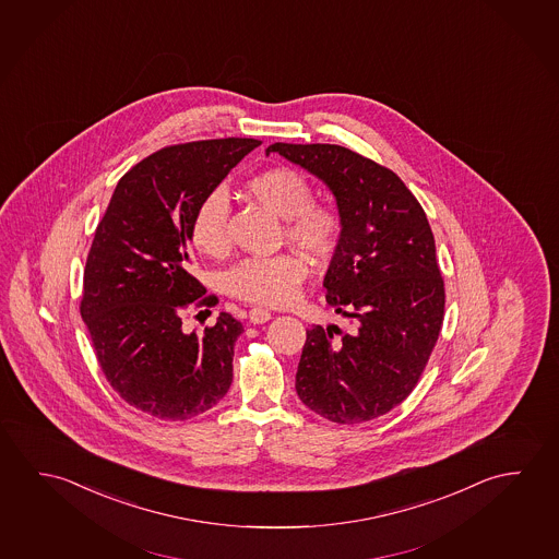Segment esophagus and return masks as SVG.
Instances as JSON below:
<instances>
[{
	"label": "esophagus",
	"instance_id": "1",
	"mask_svg": "<svg viewBox=\"0 0 559 559\" xmlns=\"http://www.w3.org/2000/svg\"><path fill=\"white\" fill-rule=\"evenodd\" d=\"M248 319H250L252 324H264V322L272 319V312L260 309V307H254L252 311L248 312Z\"/></svg>",
	"mask_w": 559,
	"mask_h": 559
}]
</instances>
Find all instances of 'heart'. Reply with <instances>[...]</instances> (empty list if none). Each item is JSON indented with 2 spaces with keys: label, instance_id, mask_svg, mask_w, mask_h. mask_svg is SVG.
<instances>
[{
  "label": "heart",
  "instance_id": "b5f03b06",
  "mask_svg": "<svg viewBox=\"0 0 559 559\" xmlns=\"http://www.w3.org/2000/svg\"><path fill=\"white\" fill-rule=\"evenodd\" d=\"M255 201L284 218L287 242L299 248L312 262H329L341 247L344 217L329 203L314 201L311 180L301 171L277 166L258 171L245 181ZM228 199L213 190L199 201L191 217L190 237L201 254L221 258L228 252ZM307 275L304 260L292 252L247 258L227 274L228 294L247 304L264 307L287 305Z\"/></svg>",
  "mask_w": 559,
  "mask_h": 559
}]
</instances>
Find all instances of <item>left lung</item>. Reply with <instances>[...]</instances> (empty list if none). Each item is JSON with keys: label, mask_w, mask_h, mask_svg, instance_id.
<instances>
[{"label": "left lung", "mask_w": 559, "mask_h": 559, "mask_svg": "<svg viewBox=\"0 0 559 559\" xmlns=\"http://www.w3.org/2000/svg\"><path fill=\"white\" fill-rule=\"evenodd\" d=\"M329 186L344 237L324 275L326 304L356 326L307 331L295 389L307 407L358 425L417 388L444 321V280L425 209L395 171L338 144L274 142L265 154Z\"/></svg>", "instance_id": "8db88e82"}]
</instances>
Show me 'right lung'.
<instances>
[{"label":"right lung","instance_id":"1","mask_svg":"<svg viewBox=\"0 0 559 559\" xmlns=\"http://www.w3.org/2000/svg\"><path fill=\"white\" fill-rule=\"evenodd\" d=\"M258 144L215 139L154 152L119 180L95 228L80 312L105 379L151 417H198L233 383L240 321L221 312L203 334L181 331L190 305L217 304L190 274L188 242L199 201Z\"/></svg>","mask_w":559,"mask_h":559}]
</instances>
